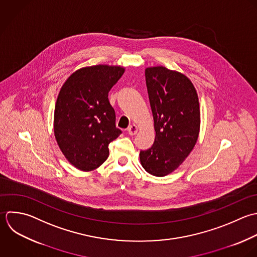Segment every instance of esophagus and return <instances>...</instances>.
Masks as SVG:
<instances>
[{"instance_id":"34e87169","label":"esophagus","mask_w":257,"mask_h":257,"mask_svg":"<svg viewBox=\"0 0 257 257\" xmlns=\"http://www.w3.org/2000/svg\"><path fill=\"white\" fill-rule=\"evenodd\" d=\"M128 134L129 135H131V136H133V135H135L137 132H138V127L135 125V124H133V125H130L129 127H128Z\"/></svg>"}]
</instances>
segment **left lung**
I'll use <instances>...</instances> for the list:
<instances>
[{"mask_svg": "<svg viewBox=\"0 0 257 257\" xmlns=\"http://www.w3.org/2000/svg\"><path fill=\"white\" fill-rule=\"evenodd\" d=\"M155 129L153 145L140 151L143 168L163 177L176 170L193 150L200 131L197 91L184 74L163 66L145 69Z\"/></svg>", "mask_w": 257, "mask_h": 257, "instance_id": "8db88e82", "label": "left lung"}]
</instances>
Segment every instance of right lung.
<instances>
[{
	"instance_id": "add662e5",
	"label": "right lung",
	"mask_w": 257,
	"mask_h": 257,
	"mask_svg": "<svg viewBox=\"0 0 257 257\" xmlns=\"http://www.w3.org/2000/svg\"><path fill=\"white\" fill-rule=\"evenodd\" d=\"M124 72V67L114 65L83 67L60 89L54 135L65 158L81 171L101 166L109 156V144L121 134L108 93Z\"/></svg>"
}]
</instances>
